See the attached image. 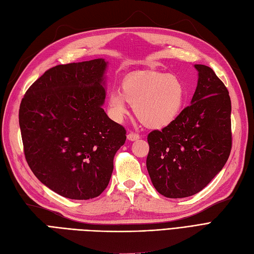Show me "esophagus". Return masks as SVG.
Instances as JSON below:
<instances>
[{"label": "esophagus", "mask_w": 254, "mask_h": 254, "mask_svg": "<svg viewBox=\"0 0 254 254\" xmlns=\"http://www.w3.org/2000/svg\"><path fill=\"white\" fill-rule=\"evenodd\" d=\"M127 139H128L129 141H136V140L140 139V134H137V133H135V132H133V131H130V132L127 134Z\"/></svg>", "instance_id": "esophagus-1"}]
</instances>
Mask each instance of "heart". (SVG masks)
<instances>
[{"mask_svg":"<svg viewBox=\"0 0 254 254\" xmlns=\"http://www.w3.org/2000/svg\"><path fill=\"white\" fill-rule=\"evenodd\" d=\"M184 99V86L177 76L146 73L126 79L122 83V92L112 91L108 105L114 119L124 118L128 103L145 126L162 128L177 119Z\"/></svg>","mask_w":254,"mask_h":254,"instance_id":"obj_1","label":"heart"}]
</instances>
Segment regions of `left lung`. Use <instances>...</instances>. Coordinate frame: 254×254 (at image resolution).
<instances>
[{
	"mask_svg": "<svg viewBox=\"0 0 254 254\" xmlns=\"http://www.w3.org/2000/svg\"><path fill=\"white\" fill-rule=\"evenodd\" d=\"M195 67L199 77L191 104L147 136L146 166L153 187L167 198L189 197L204 189L232 148L229 91L211 67Z\"/></svg>",
	"mask_w": 254,
	"mask_h": 254,
	"instance_id": "1",
	"label": "left lung"
}]
</instances>
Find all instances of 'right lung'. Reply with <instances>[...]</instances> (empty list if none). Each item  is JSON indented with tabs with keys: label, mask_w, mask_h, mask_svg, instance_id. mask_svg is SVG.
<instances>
[{
	"label": "right lung",
	"mask_w": 254,
	"mask_h": 254,
	"mask_svg": "<svg viewBox=\"0 0 254 254\" xmlns=\"http://www.w3.org/2000/svg\"><path fill=\"white\" fill-rule=\"evenodd\" d=\"M107 64L94 59L53 66L28 88L19 109L26 162L44 186L88 200L110 181L126 129L102 106Z\"/></svg>",
	"instance_id": "1"
}]
</instances>
